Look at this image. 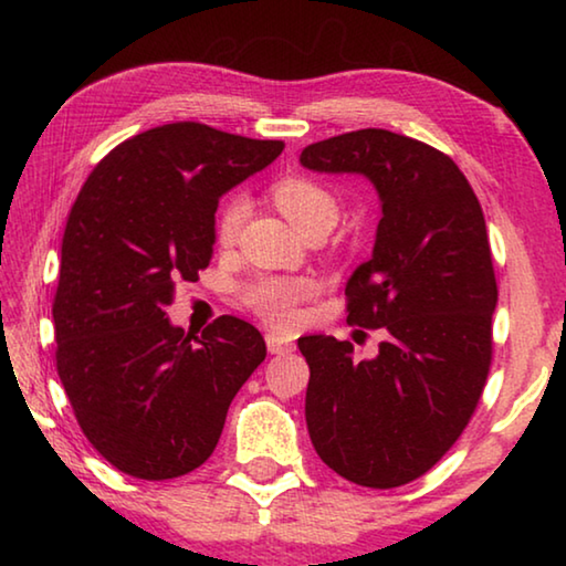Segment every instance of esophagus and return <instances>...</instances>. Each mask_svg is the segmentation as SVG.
Wrapping results in <instances>:
<instances>
[{
  "instance_id": "34e87169",
  "label": "esophagus",
  "mask_w": 566,
  "mask_h": 566,
  "mask_svg": "<svg viewBox=\"0 0 566 566\" xmlns=\"http://www.w3.org/2000/svg\"><path fill=\"white\" fill-rule=\"evenodd\" d=\"M266 349H270L272 354H290L294 349V344L286 337H282V334L270 332L266 334Z\"/></svg>"
}]
</instances>
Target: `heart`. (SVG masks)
<instances>
[{
    "instance_id": "b5f03b06",
    "label": "heart",
    "mask_w": 566,
    "mask_h": 566,
    "mask_svg": "<svg viewBox=\"0 0 566 566\" xmlns=\"http://www.w3.org/2000/svg\"><path fill=\"white\" fill-rule=\"evenodd\" d=\"M274 205L282 209V214L300 229L302 234H310L314 229H329L339 214V202L329 187L322 181L290 175L276 179L272 185ZM249 205L242 195L227 197L217 214V242L234 244L242 232ZM317 292V282L310 276H280L264 274L244 286V304L256 317H262L272 327H290L296 322V306L310 300Z\"/></svg>"
}]
</instances>
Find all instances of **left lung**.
<instances>
[{"label":"left lung","mask_w":566,"mask_h":566,"mask_svg":"<svg viewBox=\"0 0 566 566\" xmlns=\"http://www.w3.org/2000/svg\"><path fill=\"white\" fill-rule=\"evenodd\" d=\"M302 167L364 175L381 199L371 260L347 282V322L385 332L375 359L302 337L306 429L322 462L371 490L429 472L472 419L492 364L496 280L482 207L444 151L387 129L304 147Z\"/></svg>","instance_id":"left-lung-1"}]
</instances>
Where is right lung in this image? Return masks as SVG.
I'll return each instance as SVG.
<instances>
[{
  "instance_id": "obj_1",
  "label": "right lung",
  "mask_w": 566,
  "mask_h": 566,
  "mask_svg": "<svg viewBox=\"0 0 566 566\" xmlns=\"http://www.w3.org/2000/svg\"><path fill=\"white\" fill-rule=\"evenodd\" d=\"M282 149L165 124L114 147L76 197L52 304L56 375L84 437L124 474L159 482L205 464L266 357L244 319L224 314L195 337L165 310L212 260L219 197Z\"/></svg>"
}]
</instances>
